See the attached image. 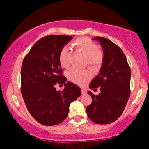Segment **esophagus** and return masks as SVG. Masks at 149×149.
<instances>
[{"instance_id":"1","label":"esophagus","mask_w":149,"mask_h":149,"mask_svg":"<svg viewBox=\"0 0 149 149\" xmlns=\"http://www.w3.org/2000/svg\"><path fill=\"white\" fill-rule=\"evenodd\" d=\"M87 91L85 90V89H81V94L82 95H85V94H87Z\"/></svg>"}]
</instances>
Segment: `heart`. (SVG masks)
I'll return each mask as SVG.
<instances>
[{"instance_id": "obj_1", "label": "heart", "mask_w": 149, "mask_h": 149, "mask_svg": "<svg viewBox=\"0 0 149 149\" xmlns=\"http://www.w3.org/2000/svg\"><path fill=\"white\" fill-rule=\"evenodd\" d=\"M75 51L85 57L86 64L91 69L100 68L104 60V54L98 49L97 45L87 37H81L72 42ZM59 62L64 68H68L71 64V52L68 47H64L59 54ZM68 77L72 82L77 85H84L91 79V74L86 70L72 68L68 72Z\"/></svg>"}]
</instances>
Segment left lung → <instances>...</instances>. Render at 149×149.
<instances>
[{"mask_svg":"<svg viewBox=\"0 0 149 149\" xmlns=\"http://www.w3.org/2000/svg\"><path fill=\"white\" fill-rule=\"evenodd\" d=\"M104 54L99 74L89 85L90 89L100 87L94 95L88 91L92 102L86 108L90 120L97 124H108L118 119L123 112L130 95L131 70L122 50L110 40L96 37Z\"/></svg>","mask_w":149,"mask_h":149,"instance_id":"left-lung-1","label":"left lung"}]
</instances>
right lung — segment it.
<instances>
[{
  "instance_id": "obj_1",
  "label": "right lung",
  "mask_w": 149,
  "mask_h": 149,
  "mask_svg": "<svg viewBox=\"0 0 149 149\" xmlns=\"http://www.w3.org/2000/svg\"><path fill=\"white\" fill-rule=\"evenodd\" d=\"M73 37L64 35H47L35 43L24 58L21 70V91L30 114L39 123L55 125L62 122L70 103L81 95V90L66 82L62 75L59 54ZM64 84L62 92L54 85Z\"/></svg>"
}]
</instances>
